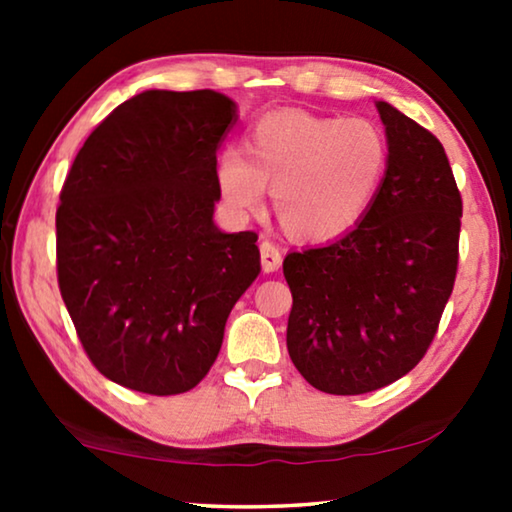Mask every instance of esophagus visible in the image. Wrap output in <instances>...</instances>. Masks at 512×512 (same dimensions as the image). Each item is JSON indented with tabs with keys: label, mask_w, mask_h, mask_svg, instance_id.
Returning <instances> with one entry per match:
<instances>
[{
	"label": "esophagus",
	"mask_w": 512,
	"mask_h": 512,
	"mask_svg": "<svg viewBox=\"0 0 512 512\" xmlns=\"http://www.w3.org/2000/svg\"><path fill=\"white\" fill-rule=\"evenodd\" d=\"M261 265L265 272H275L282 268V249L272 240L261 242Z\"/></svg>",
	"instance_id": "esophagus-1"
}]
</instances>
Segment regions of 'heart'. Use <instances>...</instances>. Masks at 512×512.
<instances>
[{
  "mask_svg": "<svg viewBox=\"0 0 512 512\" xmlns=\"http://www.w3.org/2000/svg\"><path fill=\"white\" fill-rule=\"evenodd\" d=\"M244 151L226 149L216 158L221 198L249 214L261 209L270 186L277 221L298 240H328L352 228L373 205L389 167L380 125L298 109L261 118Z\"/></svg>",
  "mask_w": 512,
  "mask_h": 512,
  "instance_id": "heart-1",
  "label": "heart"
}]
</instances>
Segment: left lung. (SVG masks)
Masks as SVG:
<instances>
[{"label": "left lung", "instance_id": "1", "mask_svg": "<svg viewBox=\"0 0 512 512\" xmlns=\"http://www.w3.org/2000/svg\"><path fill=\"white\" fill-rule=\"evenodd\" d=\"M389 167L354 230L284 258L286 347L314 389L356 396L408 375L436 338L459 265L461 193L436 135L377 102Z\"/></svg>", "mask_w": 512, "mask_h": 512}]
</instances>
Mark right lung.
Instances as JSON below:
<instances>
[{"label":"right lung","mask_w":512,"mask_h":512,"mask_svg":"<svg viewBox=\"0 0 512 512\" xmlns=\"http://www.w3.org/2000/svg\"><path fill=\"white\" fill-rule=\"evenodd\" d=\"M235 104L214 90H146L76 153L55 212L58 286L83 352L151 396L193 389L233 305L261 272L254 230L214 226L216 149Z\"/></svg>","instance_id":"right-lung-1"}]
</instances>
